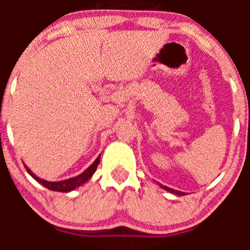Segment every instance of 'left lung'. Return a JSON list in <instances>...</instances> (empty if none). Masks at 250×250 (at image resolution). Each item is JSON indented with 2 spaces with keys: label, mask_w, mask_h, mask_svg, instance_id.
Wrapping results in <instances>:
<instances>
[{
  "label": "left lung",
  "mask_w": 250,
  "mask_h": 250,
  "mask_svg": "<svg viewBox=\"0 0 250 250\" xmlns=\"http://www.w3.org/2000/svg\"><path fill=\"white\" fill-rule=\"evenodd\" d=\"M160 185H161V184H160ZM161 186H162V188H165V190L169 191V192H172V193H175V195H179V196H184V195H185V192H181V191H176V190H173V188H168V186H163V185H161Z\"/></svg>",
  "instance_id": "8db88e82"
}]
</instances>
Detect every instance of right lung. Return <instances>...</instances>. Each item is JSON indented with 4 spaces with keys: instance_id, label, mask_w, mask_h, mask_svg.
<instances>
[{
    "instance_id": "add662e5",
    "label": "right lung",
    "mask_w": 250,
    "mask_h": 250,
    "mask_svg": "<svg viewBox=\"0 0 250 250\" xmlns=\"http://www.w3.org/2000/svg\"><path fill=\"white\" fill-rule=\"evenodd\" d=\"M99 162H100V156L94 161V162H93L92 166H89V167H88L82 174H80V175L75 176V178H71V179H66V180H62V181H54V183H53V181H47V180H43V179H40L39 176L35 175V174L32 173L31 170L26 167V166H25V168H26L27 173H29L30 175L35 179V180L39 181L40 184H42L44 188H49V190H52V191L69 192V191L75 190V188H78V186H81L82 184H84L88 179L92 178V175L94 174L95 170H97V167H98V165H99Z\"/></svg>"
}]
</instances>
